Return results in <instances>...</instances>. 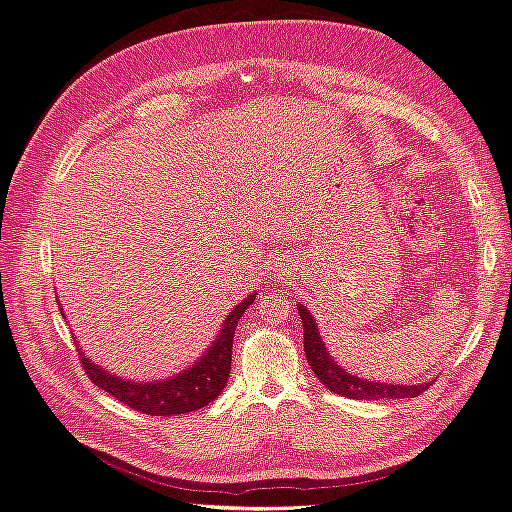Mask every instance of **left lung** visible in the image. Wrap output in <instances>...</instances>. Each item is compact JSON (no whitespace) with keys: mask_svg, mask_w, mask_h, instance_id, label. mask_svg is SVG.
<instances>
[{"mask_svg":"<svg viewBox=\"0 0 512 512\" xmlns=\"http://www.w3.org/2000/svg\"><path fill=\"white\" fill-rule=\"evenodd\" d=\"M299 314L303 322V346L307 363L312 365V371L316 378L327 386L329 391L350 397V399H406V397H418L423 391L429 389V382L425 384H389V382H369L363 378H356L348 374L346 369L339 367L324 348L320 333L316 329L314 318L309 316L305 305H299Z\"/></svg>","mask_w":512,"mask_h":512,"instance_id":"1","label":"left lung"}]
</instances>
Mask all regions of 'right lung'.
<instances>
[{"label": "right lung", "instance_id": "add662e5", "mask_svg": "<svg viewBox=\"0 0 512 512\" xmlns=\"http://www.w3.org/2000/svg\"><path fill=\"white\" fill-rule=\"evenodd\" d=\"M256 294L252 292L243 303H239L222 324V331L215 339L213 346L203 354L194 367H190L183 374L162 380V382H130L121 380L100 369L98 365L85 359L81 352V365L85 369L87 378L94 382L98 389L113 395L121 404L134 408L141 414L149 416H175L194 412L198 408H205L207 404L224 391V384L230 374V361H232V339H235V329L239 318L252 305ZM81 350V348H79Z\"/></svg>", "mask_w": 512, "mask_h": 512}]
</instances>
